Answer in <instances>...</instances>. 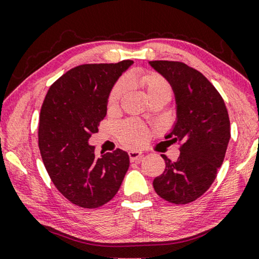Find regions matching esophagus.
<instances>
[{
	"label": "esophagus",
	"instance_id": "esophagus-1",
	"mask_svg": "<svg viewBox=\"0 0 259 259\" xmlns=\"http://www.w3.org/2000/svg\"><path fill=\"white\" fill-rule=\"evenodd\" d=\"M128 155H130L131 161H139L140 159H143L144 157V154L139 151H130Z\"/></svg>",
	"mask_w": 259,
	"mask_h": 259
}]
</instances>
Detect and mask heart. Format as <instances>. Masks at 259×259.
I'll use <instances>...</instances> for the list:
<instances>
[{
    "label": "heart",
    "mask_w": 259,
    "mask_h": 259,
    "mask_svg": "<svg viewBox=\"0 0 259 259\" xmlns=\"http://www.w3.org/2000/svg\"><path fill=\"white\" fill-rule=\"evenodd\" d=\"M137 82L144 88L150 100L155 98H167L172 95V87L164 76L157 73H146L137 77ZM126 81L119 80L109 93L107 106L109 111H114L118 107L120 99L126 91ZM119 134L123 144L128 146H141L147 139V130L140 122L130 120L123 122L119 128Z\"/></svg>",
    "instance_id": "b5f03b06"
}]
</instances>
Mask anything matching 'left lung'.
<instances>
[{"instance_id": "8db88e82", "label": "left lung", "mask_w": 259, "mask_h": 259, "mask_svg": "<svg viewBox=\"0 0 259 259\" xmlns=\"http://www.w3.org/2000/svg\"><path fill=\"white\" fill-rule=\"evenodd\" d=\"M148 63L171 84L177 119L166 138L182 143L177 161L162 154L166 168L153 180V187L169 203H191L208 190L224 160L231 137L228 109L213 84L198 70L183 62Z\"/></svg>"}]
</instances>
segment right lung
Instances as JSON below:
<instances>
[{
    "label": "right lung",
    "instance_id": "1",
    "mask_svg": "<svg viewBox=\"0 0 259 259\" xmlns=\"http://www.w3.org/2000/svg\"><path fill=\"white\" fill-rule=\"evenodd\" d=\"M133 61L81 65L55 81L40 113L38 147L61 194L77 206L97 208L118 192L130 157L118 150L97 157L91 136L107 114L113 86Z\"/></svg>",
    "mask_w": 259,
    "mask_h": 259
}]
</instances>
